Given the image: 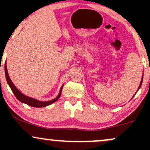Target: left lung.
Listing matches in <instances>:
<instances>
[{
    "instance_id": "obj_1",
    "label": "left lung",
    "mask_w": 150,
    "mask_h": 150,
    "mask_svg": "<svg viewBox=\"0 0 150 150\" xmlns=\"http://www.w3.org/2000/svg\"><path fill=\"white\" fill-rule=\"evenodd\" d=\"M142 80H143V75H142V80H141V82H140V85H139V87H138V89H137V91L139 90V89L140 88V87H141V85H142ZM137 92H136V93H137ZM134 97V96H133Z\"/></svg>"
}]
</instances>
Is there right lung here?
Masks as SVG:
<instances>
[{"label":"right lung","instance_id":"right-lung-1","mask_svg":"<svg viewBox=\"0 0 150 150\" xmlns=\"http://www.w3.org/2000/svg\"><path fill=\"white\" fill-rule=\"evenodd\" d=\"M5 73H6V80L7 82H8V85L10 86V89H12L13 91V94H15V96L16 97L17 99H18L19 101H21L22 103H24V104H26L29 106H33V107H37V108H41V107H44V106H49V105L53 104V102L56 101L59 99V97H61V92H62V89H63V85L62 86L61 89H60V92L58 95L56 97L55 99H52V100L50 101H41L39 100H37V99H33V98H31L29 97H27L25 96V94H23L22 93H21L20 91L17 89V87L14 85V84L13 83L11 80H10L9 75H8V70H7V65H6V62L5 63Z\"/></svg>","mask_w":150,"mask_h":150}]
</instances>
